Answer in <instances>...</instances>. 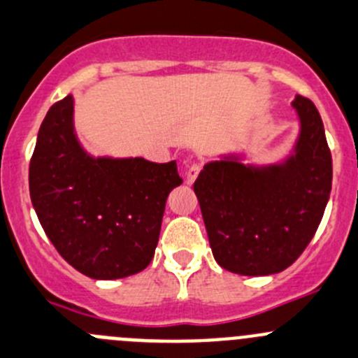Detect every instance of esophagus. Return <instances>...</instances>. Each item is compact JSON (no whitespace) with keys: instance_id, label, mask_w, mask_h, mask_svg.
I'll return each instance as SVG.
<instances>
[{"instance_id":"1","label":"esophagus","mask_w":358,"mask_h":358,"mask_svg":"<svg viewBox=\"0 0 358 358\" xmlns=\"http://www.w3.org/2000/svg\"><path fill=\"white\" fill-rule=\"evenodd\" d=\"M200 170H202V163H199V162H193L186 166V182H188V185H193V182H195V179L199 177V173H200Z\"/></svg>"}]
</instances>
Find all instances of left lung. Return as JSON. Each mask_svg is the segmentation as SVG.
<instances>
[{
  "label": "left lung",
  "instance_id": "8db88e82",
  "mask_svg": "<svg viewBox=\"0 0 358 358\" xmlns=\"http://www.w3.org/2000/svg\"><path fill=\"white\" fill-rule=\"evenodd\" d=\"M295 155L255 169L236 158L207 163L193 189L214 258L243 275L285 271L302 255L323 217L332 188V156L315 103L297 96Z\"/></svg>",
  "mask_w": 358,
  "mask_h": 358
}]
</instances>
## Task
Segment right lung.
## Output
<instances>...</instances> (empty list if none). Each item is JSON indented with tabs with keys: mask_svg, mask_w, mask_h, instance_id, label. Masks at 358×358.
<instances>
[{
	"mask_svg": "<svg viewBox=\"0 0 358 358\" xmlns=\"http://www.w3.org/2000/svg\"><path fill=\"white\" fill-rule=\"evenodd\" d=\"M73 98L47 112L29 162V195L57 253L93 279H119L151 264L177 163L91 158L73 134Z\"/></svg>",
	"mask_w": 358,
	"mask_h": 358,
	"instance_id": "add662e5",
	"label": "right lung"
}]
</instances>
